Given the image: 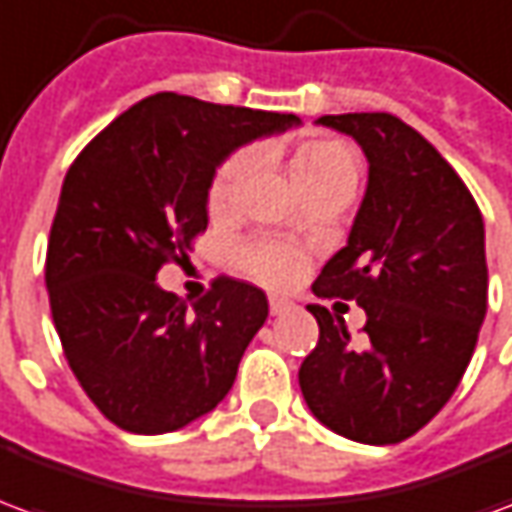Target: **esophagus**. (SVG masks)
I'll return each instance as SVG.
<instances>
[{"instance_id": "34e87169", "label": "esophagus", "mask_w": 512, "mask_h": 512, "mask_svg": "<svg viewBox=\"0 0 512 512\" xmlns=\"http://www.w3.org/2000/svg\"><path fill=\"white\" fill-rule=\"evenodd\" d=\"M268 310H271V315H282V312L290 310V301L279 299V296H271V299H268Z\"/></svg>"}]
</instances>
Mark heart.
Instances as JSON below:
<instances>
[{"instance_id":"heart-1","label":"heart","mask_w":512,"mask_h":512,"mask_svg":"<svg viewBox=\"0 0 512 512\" xmlns=\"http://www.w3.org/2000/svg\"><path fill=\"white\" fill-rule=\"evenodd\" d=\"M249 156L235 153L224 161L222 167L213 172L211 186H208V208L213 213L222 211L230 202L238 183L249 172ZM290 178L301 191L329 183V180H354L359 178L356 156L351 147L340 139H310L293 150L290 156ZM307 266V257L301 249L290 244H277V241H263V244L249 246L244 252V268L249 277H255L263 285L271 288H285L299 277Z\"/></svg>"}]
</instances>
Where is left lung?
Here are the masks:
<instances>
[{
    "instance_id": "1",
    "label": "left lung",
    "mask_w": 512,
    "mask_h": 512,
    "mask_svg": "<svg viewBox=\"0 0 512 512\" xmlns=\"http://www.w3.org/2000/svg\"><path fill=\"white\" fill-rule=\"evenodd\" d=\"M365 150L367 191L348 244L315 279L318 299L356 301L359 340L321 304L301 362V395L326 428L362 444H397L450 400L488 307L483 213L425 136L386 112L323 115Z\"/></svg>"
}]
</instances>
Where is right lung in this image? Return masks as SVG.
Returning a JSON list of instances; mask_svg holds the SVG:
<instances>
[{"mask_svg":"<svg viewBox=\"0 0 512 512\" xmlns=\"http://www.w3.org/2000/svg\"><path fill=\"white\" fill-rule=\"evenodd\" d=\"M296 115L156 93L95 136L62 183L46 252L51 318L73 376L131 433H172L224 400L266 293L216 277L194 304L158 288L208 227V186L235 147Z\"/></svg>","mask_w":512,"mask_h":512,"instance_id":"add662e5","label":"right lung"}]
</instances>
